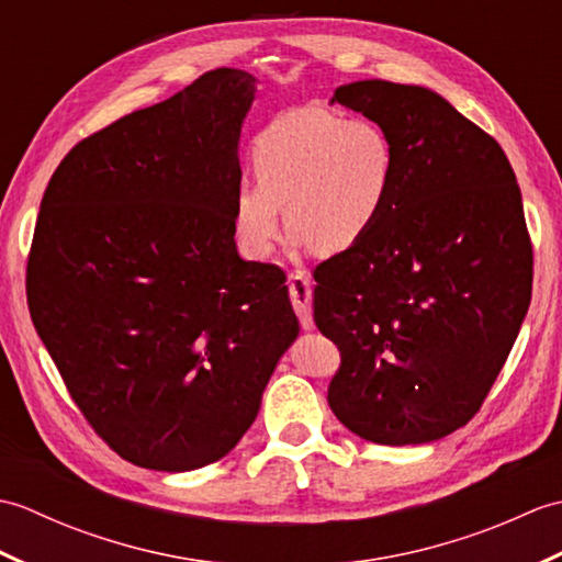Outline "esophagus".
I'll list each match as a JSON object with an SVG mask.
<instances>
[{"mask_svg": "<svg viewBox=\"0 0 562 562\" xmlns=\"http://www.w3.org/2000/svg\"><path fill=\"white\" fill-rule=\"evenodd\" d=\"M290 300L296 316H300V324L304 330L314 328L312 318V278L304 270H294L290 274Z\"/></svg>", "mask_w": 562, "mask_h": 562, "instance_id": "1", "label": "esophagus"}]
</instances>
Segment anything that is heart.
<instances>
[{
	"instance_id": "obj_1",
	"label": "heart",
	"mask_w": 562,
	"mask_h": 562,
	"mask_svg": "<svg viewBox=\"0 0 562 562\" xmlns=\"http://www.w3.org/2000/svg\"><path fill=\"white\" fill-rule=\"evenodd\" d=\"M248 161L256 181H238L232 217L250 258L272 256L284 212L294 244L316 241L326 250L360 244L386 212L396 183V149L384 127L321 109L272 117L250 139Z\"/></svg>"
}]
</instances>
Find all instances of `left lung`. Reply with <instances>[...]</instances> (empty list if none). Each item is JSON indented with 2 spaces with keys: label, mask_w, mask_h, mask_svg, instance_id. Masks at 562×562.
I'll return each instance as SVG.
<instances>
[{
  "label": "left lung",
  "mask_w": 562,
  "mask_h": 562,
  "mask_svg": "<svg viewBox=\"0 0 562 562\" xmlns=\"http://www.w3.org/2000/svg\"><path fill=\"white\" fill-rule=\"evenodd\" d=\"M396 149L386 212L314 268V321L338 345V420L376 445L447 437L481 411L531 302L533 250L503 147L439 93L336 89Z\"/></svg>",
  "instance_id": "obj_1"
}]
</instances>
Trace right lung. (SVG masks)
Segmentation results:
<instances>
[{
    "label": "right lung",
    "mask_w": 562,
    "mask_h": 562,
    "mask_svg": "<svg viewBox=\"0 0 562 562\" xmlns=\"http://www.w3.org/2000/svg\"><path fill=\"white\" fill-rule=\"evenodd\" d=\"M241 69L77 142L45 188L26 292L71 401L117 457L154 471L220 461L256 420L300 333L280 268L241 260Z\"/></svg>",
    "instance_id": "right-lung-1"
}]
</instances>
